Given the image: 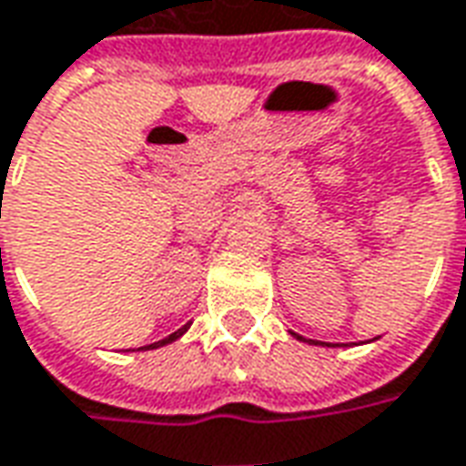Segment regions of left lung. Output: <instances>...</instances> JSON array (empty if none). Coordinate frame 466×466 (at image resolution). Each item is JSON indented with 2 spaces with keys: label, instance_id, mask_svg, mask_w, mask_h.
<instances>
[{
  "label": "left lung",
  "instance_id": "obj_1",
  "mask_svg": "<svg viewBox=\"0 0 466 466\" xmlns=\"http://www.w3.org/2000/svg\"><path fill=\"white\" fill-rule=\"evenodd\" d=\"M298 339H299V341H302V336H298ZM326 346H330V343H326Z\"/></svg>",
  "mask_w": 466,
  "mask_h": 466
}]
</instances>
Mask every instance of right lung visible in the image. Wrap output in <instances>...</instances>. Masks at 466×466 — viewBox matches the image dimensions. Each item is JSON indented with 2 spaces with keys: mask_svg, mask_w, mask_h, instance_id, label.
Wrapping results in <instances>:
<instances>
[{
  "mask_svg": "<svg viewBox=\"0 0 466 466\" xmlns=\"http://www.w3.org/2000/svg\"><path fill=\"white\" fill-rule=\"evenodd\" d=\"M189 326H192V323H187V326H182V328H179V330H174L171 336H167V339H161V341L151 343V346H146V349H158V346H167V343L177 341L179 336H184V333H187V328H189Z\"/></svg>",
  "mask_w": 466,
  "mask_h": 466,
  "instance_id": "right-lung-1",
  "label": "right lung"
}]
</instances>
